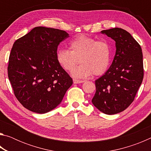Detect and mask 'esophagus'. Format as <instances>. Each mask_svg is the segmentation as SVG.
<instances>
[{
	"mask_svg": "<svg viewBox=\"0 0 151 151\" xmlns=\"http://www.w3.org/2000/svg\"><path fill=\"white\" fill-rule=\"evenodd\" d=\"M73 83L75 84H79V83H84V81H80V80H77V79H73Z\"/></svg>",
	"mask_w": 151,
	"mask_h": 151,
	"instance_id": "1",
	"label": "esophagus"
}]
</instances>
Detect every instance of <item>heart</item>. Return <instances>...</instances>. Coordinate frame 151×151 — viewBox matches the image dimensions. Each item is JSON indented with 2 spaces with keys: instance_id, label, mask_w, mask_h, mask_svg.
I'll return each instance as SVG.
<instances>
[{
  "instance_id": "heart-1",
  "label": "heart",
  "mask_w": 151,
  "mask_h": 151,
  "mask_svg": "<svg viewBox=\"0 0 151 151\" xmlns=\"http://www.w3.org/2000/svg\"><path fill=\"white\" fill-rule=\"evenodd\" d=\"M68 50L60 49L57 53L60 66L71 71L78 63L81 65L73 70L74 77L83 78L100 76L106 72L111 60V48L105 40L97 41L93 38L79 36L68 43Z\"/></svg>"
}]
</instances>
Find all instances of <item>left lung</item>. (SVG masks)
I'll use <instances>...</instances> for the list:
<instances>
[{"instance_id":"8db88e82","label":"left lung","mask_w":151,"mask_h":151,"mask_svg":"<svg viewBox=\"0 0 151 151\" xmlns=\"http://www.w3.org/2000/svg\"><path fill=\"white\" fill-rule=\"evenodd\" d=\"M115 41L116 52L106 72L95 81L92 103L106 114L123 111L132 101L141 85L143 70L140 46L129 32L120 28L101 31Z\"/></svg>"}]
</instances>
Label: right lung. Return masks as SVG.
<instances>
[{"label": "right lung", "instance_id": "add662e5", "mask_svg": "<svg viewBox=\"0 0 151 151\" xmlns=\"http://www.w3.org/2000/svg\"><path fill=\"white\" fill-rule=\"evenodd\" d=\"M68 37L64 30L37 27L13 44L9 78L15 96L29 111L39 114L52 111L73 85L57 60L58 46Z\"/></svg>", "mask_w": 151, "mask_h": 151}]
</instances>
